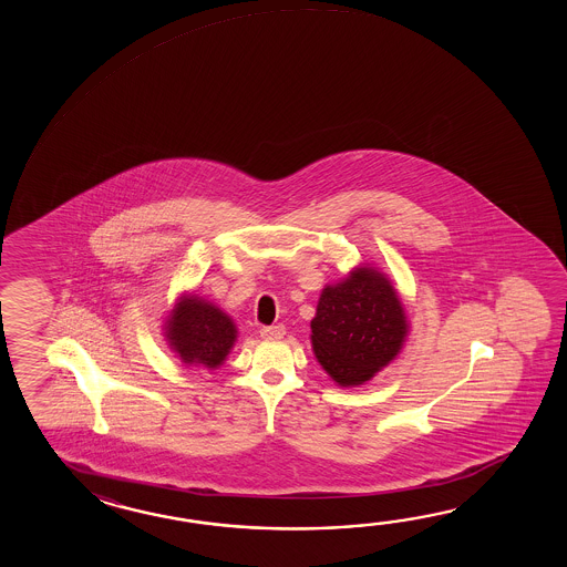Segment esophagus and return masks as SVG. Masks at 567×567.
I'll return each instance as SVG.
<instances>
[{"label":"esophagus","mask_w":567,"mask_h":567,"mask_svg":"<svg viewBox=\"0 0 567 567\" xmlns=\"http://www.w3.org/2000/svg\"><path fill=\"white\" fill-rule=\"evenodd\" d=\"M286 334V326L276 324V326H264L261 328V338H266V340H279V338H284Z\"/></svg>","instance_id":"esophagus-1"}]
</instances>
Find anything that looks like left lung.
<instances>
[{"label": "left lung", "mask_w": 567, "mask_h": 567, "mask_svg": "<svg viewBox=\"0 0 567 567\" xmlns=\"http://www.w3.org/2000/svg\"><path fill=\"white\" fill-rule=\"evenodd\" d=\"M312 349L326 373L340 386H357L398 357L410 322L385 274L354 267L326 286L316 306Z\"/></svg>", "instance_id": "obj_1"}]
</instances>
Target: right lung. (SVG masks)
Instances as JSON below:
<instances>
[{
    "label": "right lung",
    "instance_id": "right-lung-1",
    "mask_svg": "<svg viewBox=\"0 0 567 567\" xmlns=\"http://www.w3.org/2000/svg\"><path fill=\"white\" fill-rule=\"evenodd\" d=\"M164 337L184 364L213 371L233 349L237 326L215 303L193 293L178 298L166 320Z\"/></svg>",
    "mask_w": 567,
    "mask_h": 567
}]
</instances>
